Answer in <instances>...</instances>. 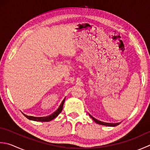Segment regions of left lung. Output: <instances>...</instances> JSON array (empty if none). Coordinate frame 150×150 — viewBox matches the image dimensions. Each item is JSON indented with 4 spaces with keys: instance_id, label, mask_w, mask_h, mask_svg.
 Listing matches in <instances>:
<instances>
[{
    "instance_id": "obj_1",
    "label": "left lung",
    "mask_w": 150,
    "mask_h": 150,
    "mask_svg": "<svg viewBox=\"0 0 150 150\" xmlns=\"http://www.w3.org/2000/svg\"><path fill=\"white\" fill-rule=\"evenodd\" d=\"M90 117L91 118H92L93 120V121L94 122H96L97 124H100V125H108V126H116V124H109V123H105V122H101V121H99V120H98L97 119H96V118H93V117H92V116H90Z\"/></svg>"
}]
</instances>
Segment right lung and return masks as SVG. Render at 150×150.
Listing matches in <instances>:
<instances>
[{"label":"right lung","instance_id":"1","mask_svg":"<svg viewBox=\"0 0 150 150\" xmlns=\"http://www.w3.org/2000/svg\"><path fill=\"white\" fill-rule=\"evenodd\" d=\"M64 101H63L62 102V103L60 104V105L58 107V109L52 113L51 115H49L48 116H45V117H34V116H28L25 115L26 116V118H27L28 119L30 120H33V121H37V122H49L51 121L52 120H53L54 118H55L58 114H59L62 110L63 108V105H64Z\"/></svg>","mask_w":150,"mask_h":150}]
</instances>
